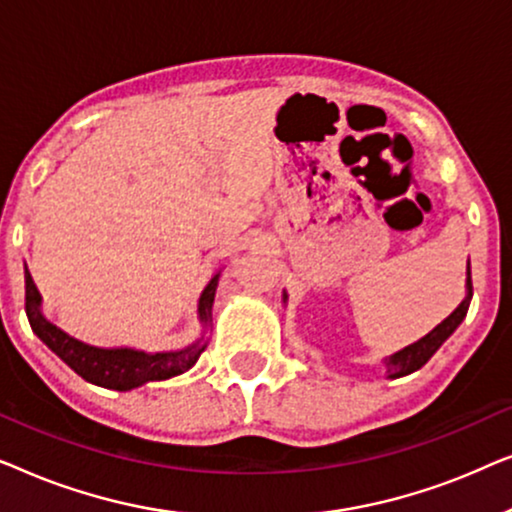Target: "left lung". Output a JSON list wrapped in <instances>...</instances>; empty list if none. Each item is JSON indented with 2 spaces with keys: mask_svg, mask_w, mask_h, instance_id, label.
<instances>
[{
  "mask_svg": "<svg viewBox=\"0 0 512 512\" xmlns=\"http://www.w3.org/2000/svg\"><path fill=\"white\" fill-rule=\"evenodd\" d=\"M466 284H468V296L464 298V303H461L457 310H454L450 317L443 321V324H438L429 335H424L422 340H417L415 345L401 349V352H396L394 356H389V359L384 361V363H387L389 377H403V375L415 373V370L422 368L424 363L438 352V347L443 345L447 338H450V335L454 333V328H457L461 321H464L466 312H468V305H471V296H473L471 265H468V282Z\"/></svg>",
  "mask_w": 512,
  "mask_h": 512,
  "instance_id": "obj_1",
  "label": "left lung"
}]
</instances>
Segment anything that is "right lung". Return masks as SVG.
<instances>
[{"mask_svg":"<svg viewBox=\"0 0 512 512\" xmlns=\"http://www.w3.org/2000/svg\"><path fill=\"white\" fill-rule=\"evenodd\" d=\"M216 284H219V275L212 277V282L207 284V289L200 296V321L209 324L212 319V303ZM25 312L30 319L32 331L39 335L41 342H46V347L60 356L76 375H81L86 382H93L97 387L104 389H116V391H128L135 387H142L146 382H158L167 380V377L186 373L188 368H193V363L200 359V354L205 352L202 340L195 345L179 349V352H160V354H146L137 352V349H102V347H90L86 342L74 340L72 335L60 331L58 326H53L44 314H41V296L37 286L32 282V275L27 272L25 265Z\"/></svg>","mask_w":512,"mask_h":512,"instance_id":"1","label":"right lung"}]
</instances>
